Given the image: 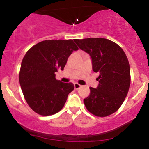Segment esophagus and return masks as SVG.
Instances as JSON below:
<instances>
[{"label": "esophagus", "mask_w": 149, "mask_h": 149, "mask_svg": "<svg viewBox=\"0 0 149 149\" xmlns=\"http://www.w3.org/2000/svg\"><path fill=\"white\" fill-rule=\"evenodd\" d=\"M80 87H81V85H80V84H78V83H74V88H75V89H76V90L79 89Z\"/></svg>", "instance_id": "1"}]
</instances>
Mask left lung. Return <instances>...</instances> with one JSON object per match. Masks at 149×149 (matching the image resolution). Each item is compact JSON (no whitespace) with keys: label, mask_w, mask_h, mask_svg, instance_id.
<instances>
[{"label":"left lung","mask_w":149,"mask_h":149,"mask_svg":"<svg viewBox=\"0 0 149 149\" xmlns=\"http://www.w3.org/2000/svg\"><path fill=\"white\" fill-rule=\"evenodd\" d=\"M77 45L92 59V70L100 73L97 88H90L84 104L91 113L105 117L123 103L130 85V67L125 53L118 45L103 38L76 39Z\"/></svg>","instance_id":"1"}]
</instances>
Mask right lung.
<instances>
[{
    "label": "right lung",
    "instance_id": "right-lung-1",
    "mask_svg": "<svg viewBox=\"0 0 149 149\" xmlns=\"http://www.w3.org/2000/svg\"><path fill=\"white\" fill-rule=\"evenodd\" d=\"M78 49L73 40H49L38 42L26 53L19 83L27 104L36 113L50 116L64 107L74 85L57 80L55 73L64 70L68 58Z\"/></svg>",
    "mask_w": 149,
    "mask_h": 149
}]
</instances>
